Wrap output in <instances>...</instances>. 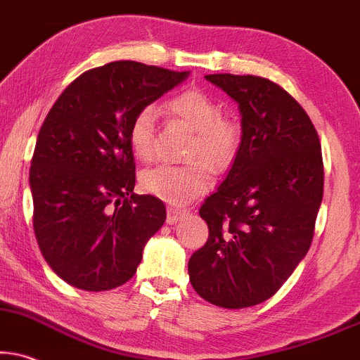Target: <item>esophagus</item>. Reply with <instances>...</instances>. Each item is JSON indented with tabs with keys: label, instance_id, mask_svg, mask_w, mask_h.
Returning a JSON list of instances; mask_svg holds the SVG:
<instances>
[{
	"label": "esophagus",
	"instance_id": "34e87169",
	"mask_svg": "<svg viewBox=\"0 0 360 360\" xmlns=\"http://www.w3.org/2000/svg\"><path fill=\"white\" fill-rule=\"evenodd\" d=\"M189 211L188 209H181V207H167V216H166V222L167 224H174L179 219H183L184 216H188Z\"/></svg>",
	"mask_w": 360,
	"mask_h": 360
}]
</instances>
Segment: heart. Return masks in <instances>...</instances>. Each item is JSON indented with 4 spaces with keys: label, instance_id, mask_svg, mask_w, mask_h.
Here are the masks:
<instances>
[{
    "label": "heart",
    "instance_id": "1",
    "mask_svg": "<svg viewBox=\"0 0 360 360\" xmlns=\"http://www.w3.org/2000/svg\"><path fill=\"white\" fill-rule=\"evenodd\" d=\"M166 111L194 131L186 166H154L139 176L144 193L169 204H183L206 193L211 172H226L239 156L244 129L239 117L222 115L216 99L201 89H186L167 99ZM129 144L141 161H151L156 153V112L151 106L141 108L129 126ZM206 162L205 165L203 162Z\"/></svg>",
    "mask_w": 360,
    "mask_h": 360
}]
</instances>
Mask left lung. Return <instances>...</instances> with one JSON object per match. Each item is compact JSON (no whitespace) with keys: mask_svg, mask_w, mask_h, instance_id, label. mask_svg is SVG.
Wrapping results in <instances>:
<instances>
[{"mask_svg":"<svg viewBox=\"0 0 360 360\" xmlns=\"http://www.w3.org/2000/svg\"><path fill=\"white\" fill-rule=\"evenodd\" d=\"M243 115V146L199 214L209 238L189 259L195 292L243 309L272 297L311 248L324 194L321 141L284 88L261 76L207 75Z\"/></svg>","mask_w":360,"mask_h":360,"instance_id":"1","label":"left lung"}]
</instances>
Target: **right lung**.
I'll return each mask as SVG.
<instances>
[{"label":"right lung","mask_w":360,"mask_h":360,"mask_svg":"<svg viewBox=\"0 0 360 360\" xmlns=\"http://www.w3.org/2000/svg\"><path fill=\"white\" fill-rule=\"evenodd\" d=\"M186 76L108 63L79 75L49 109L31 159L33 227L43 257L68 284L93 292L122 285L165 224L161 199L133 193L129 126Z\"/></svg>","instance_id":"add662e5"}]
</instances>
